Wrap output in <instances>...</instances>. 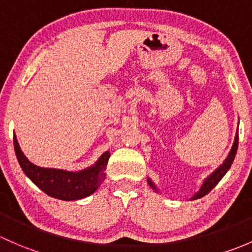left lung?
Masks as SVG:
<instances>
[{
  "label": "left lung",
  "instance_id": "obj_1",
  "mask_svg": "<svg viewBox=\"0 0 252 252\" xmlns=\"http://www.w3.org/2000/svg\"><path fill=\"white\" fill-rule=\"evenodd\" d=\"M238 142H239V136H238V129H237V133H235V138H234V143H233V145H232V149H230L227 159H225L224 161H223V164L221 166H219V167H217L216 170H215L214 172H212L211 175H210L209 177L204 181V183L201 184L199 191L193 196V198H191V200L203 198V196L206 195L207 193H210V191H211L212 189L216 187V184L222 180L223 176L227 173V171L229 170V167L232 166L233 161H234V158H235V154H237V149H238ZM148 183H149V186L152 187L154 190L158 191L157 187H155V184L153 183V181L150 180V178H148Z\"/></svg>",
  "mask_w": 252,
  "mask_h": 252
}]
</instances>
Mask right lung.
Instances as JSON below:
<instances>
[{"mask_svg":"<svg viewBox=\"0 0 252 252\" xmlns=\"http://www.w3.org/2000/svg\"><path fill=\"white\" fill-rule=\"evenodd\" d=\"M15 155L20 167L31 182L52 198L61 200H79L94 193L105 178V168L110 153H103L98 161L91 167L77 172L57 170V168H43L33 165L28 160L20 149L15 134L13 136Z\"/></svg>","mask_w":252,"mask_h":252,"instance_id":"right-lung-1","label":"right lung"}]
</instances>
